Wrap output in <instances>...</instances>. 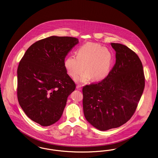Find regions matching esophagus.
I'll return each mask as SVG.
<instances>
[{
    "instance_id": "34e87169",
    "label": "esophagus",
    "mask_w": 158,
    "mask_h": 158,
    "mask_svg": "<svg viewBox=\"0 0 158 158\" xmlns=\"http://www.w3.org/2000/svg\"><path fill=\"white\" fill-rule=\"evenodd\" d=\"M76 88H77V89H78V90H80V91L82 89L81 86V85H77V87H76Z\"/></svg>"
}]
</instances>
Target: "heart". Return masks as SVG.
<instances>
[{
  "label": "heart",
  "instance_id": "b5f03b06",
  "mask_svg": "<svg viewBox=\"0 0 158 158\" xmlns=\"http://www.w3.org/2000/svg\"><path fill=\"white\" fill-rule=\"evenodd\" d=\"M112 61L110 50L100 44L87 42L78 49L77 56L70 55L65 58L64 67L73 78L84 69L85 72L75 79L77 82H87L90 78L94 81H100L109 74Z\"/></svg>",
  "mask_w": 158,
  "mask_h": 158
}]
</instances>
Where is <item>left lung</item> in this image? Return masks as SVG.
<instances>
[{"label": "left lung", "instance_id": "1", "mask_svg": "<svg viewBox=\"0 0 158 158\" xmlns=\"http://www.w3.org/2000/svg\"><path fill=\"white\" fill-rule=\"evenodd\" d=\"M116 64L106 78L82 88L86 120L106 131L126 123L133 115L144 88L143 65L137 54L126 45L111 43Z\"/></svg>", "mask_w": 158, "mask_h": 158}]
</instances>
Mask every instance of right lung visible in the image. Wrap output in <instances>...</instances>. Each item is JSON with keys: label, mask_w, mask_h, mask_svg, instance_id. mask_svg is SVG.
<instances>
[{"label": "right lung", "mask_w": 158, "mask_h": 158, "mask_svg": "<svg viewBox=\"0 0 158 158\" xmlns=\"http://www.w3.org/2000/svg\"><path fill=\"white\" fill-rule=\"evenodd\" d=\"M78 42L73 37L49 36L33 44L19 64L18 102L27 116L42 126L60 120L68 97L75 90L64 60Z\"/></svg>", "instance_id": "add662e5"}]
</instances>
